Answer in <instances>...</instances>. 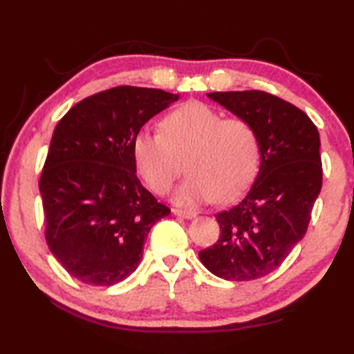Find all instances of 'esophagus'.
I'll list each match as a JSON object with an SVG mask.
<instances>
[{"instance_id":"1","label":"esophagus","mask_w":354,"mask_h":354,"mask_svg":"<svg viewBox=\"0 0 354 354\" xmlns=\"http://www.w3.org/2000/svg\"><path fill=\"white\" fill-rule=\"evenodd\" d=\"M173 214L178 215V217H183V218H194L195 217V212L194 211H187V209H178V207H175V209H173Z\"/></svg>"}]
</instances>
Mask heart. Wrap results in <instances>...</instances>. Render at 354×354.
Here are the masks:
<instances>
[{
    "label": "heart",
    "instance_id": "b5f03b06",
    "mask_svg": "<svg viewBox=\"0 0 354 354\" xmlns=\"http://www.w3.org/2000/svg\"><path fill=\"white\" fill-rule=\"evenodd\" d=\"M137 169L156 194L170 192L183 175L181 205L230 203L250 187L259 170L261 143L253 123L223 118L214 107L190 101L165 115L160 131H143L134 140Z\"/></svg>",
    "mask_w": 354,
    "mask_h": 354
}]
</instances>
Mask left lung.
Returning a JSON list of instances; mask_svg holds the SVG:
<instances>
[{"instance_id":"obj_1","label":"left lung","mask_w":354,"mask_h":354,"mask_svg":"<svg viewBox=\"0 0 354 354\" xmlns=\"http://www.w3.org/2000/svg\"><path fill=\"white\" fill-rule=\"evenodd\" d=\"M207 97L253 123L261 169L245 198L215 215L220 237L200 251L215 277L250 281L284 262L308 231L322 189L320 137L306 113L262 91L214 92Z\"/></svg>"}]
</instances>
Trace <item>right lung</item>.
<instances>
[{
	"label": "right lung",
	"mask_w": 354,
	"mask_h": 354,
	"mask_svg": "<svg viewBox=\"0 0 354 354\" xmlns=\"http://www.w3.org/2000/svg\"><path fill=\"white\" fill-rule=\"evenodd\" d=\"M178 98L160 88L118 86L84 98L59 120L39 181L45 239L81 283L127 279L149 230L170 214L136 175L134 140Z\"/></svg>",
	"instance_id": "obj_1"
}]
</instances>
